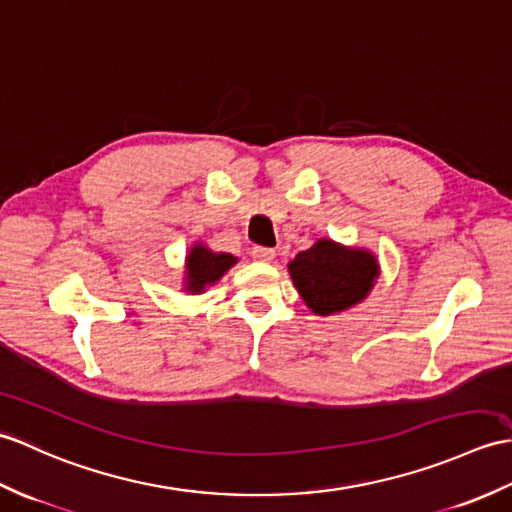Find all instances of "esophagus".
Returning <instances> with one entry per match:
<instances>
[{"instance_id":"1","label":"esophagus","mask_w":512,"mask_h":512,"mask_svg":"<svg viewBox=\"0 0 512 512\" xmlns=\"http://www.w3.org/2000/svg\"><path fill=\"white\" fill-rule=\"evenodd\" d=\"M252 256H254V260H260V263H271V260L276 258V249H271V247H254L252 249Z\"/></svg>"}]
</instances>
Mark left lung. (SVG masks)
I'll list each match as a JSON object with an SVG mask.
<instances>
[{
    "mask_svg": "<svg viewBox=\"0 0 512 512\" xmlns=\"http://www.w3.org/2000/svg\"><path fill=\"white\" fill-rule=\"evenodd\" d=\"M289 274L304 304L315 315H333L366 298L379 276V263L368 249L344 247L331 238H320L291 260Z\"/></svg>",
    "mask_w": 512,
    "mask_h": 512,
    "instance_id": "8db88e82",
    "label": "left lung"
}]
</instances>
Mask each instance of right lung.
I'll return each mask as SVG.
<instances>
[{
  "instance_id": "right-lung-1",
  "label": "right lung",
  "mask_w": 512,
  "mask_h": 512,
  "mask_svg": "<svg viewBox=\"0 0 512 512\" xmlns=\"http://www.w3.org/2000/svg\"><path fill=\"white\" fill-rule=\"evenodd\" d=\"M236 265V258L232 254H217L208 249L206 245L195 243L186 256V282L184 289L188 293H203L206 287L219 282L227 269Z\"/></svg>"
}]
</instances>
